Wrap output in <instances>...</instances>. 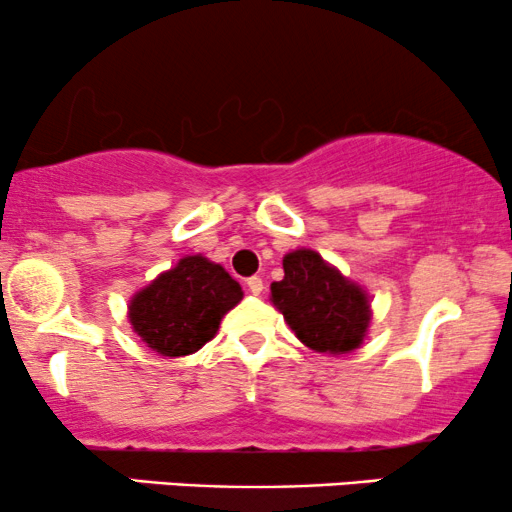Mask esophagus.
Masks as SVG:
<instances>
[{"label": "esophagus", "mask_w": 512, "mask_h": 512, "mask_svg": "<svg viewBox=\"0 0 512 512\" xmlns=\"http://www.w3.org/2000/svg\"><path fill=\"white\" fill-rule=\"evenodd\" d=\"M248 291L252 293V296H260V293L264 291V284L260 276H250L248 279Z\"/></svg>", "instance_id": "obj_1"}]
</instances>
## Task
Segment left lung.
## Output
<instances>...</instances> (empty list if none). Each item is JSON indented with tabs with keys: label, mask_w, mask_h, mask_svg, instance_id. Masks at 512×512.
<instances>
[{
	"label": "left lung",
	"mask_w": 512,
	"mask_h": 512,
	"mask_svg": "<svg viewBox=\"0 0 512 512\" xmlns=\"http://www.w3.org/2000/svg\"><path fill=\"white\" fill-rule=\"evenodd\" d=\"M272 303L296 337L322 354H349L368 332L366 291L315 250H293L284 257V279L272 284Z\"/></svg>",
	"instance_id": "1"
}]
</instances>
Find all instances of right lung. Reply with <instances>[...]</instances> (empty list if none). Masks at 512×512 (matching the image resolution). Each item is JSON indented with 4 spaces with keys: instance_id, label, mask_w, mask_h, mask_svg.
Returning a JSON list of instances; mask_svg holds the SVG:
<instances>
[{
    "instance_id": "1",
    "label": "right lung",
    "mask_w": 512,
    "mask_h": 512,
    "mask_svg": "<svg viewBox=\"0 0 512 512\" xmlns=\"http://www.w3.org/2000/svg\"><path fill=\"white\" fill-rule=\"evenodd\" d=\"M243 301V289L221 264L182 257L129 303V322L161 356L195 354L219 330L221 317Z\"/></svg>"
}]
</instances>
